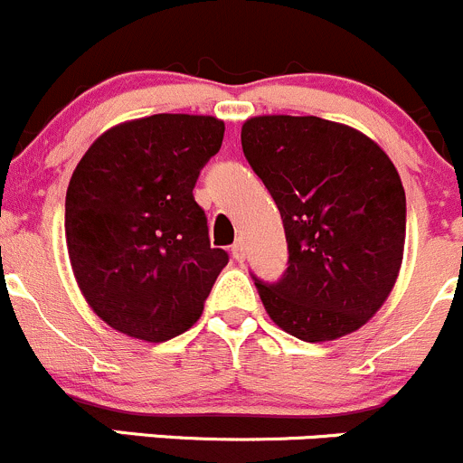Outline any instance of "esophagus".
<instances>
[{
	"mask_svg": "<svg viewBox=\"0 0 463 463\" xmlns=\"http://www.w3.org/2000/svg\"><path fill=\"white\" fill-rule=\"evenodd\" d=\"M232 256H233V259H236V260L245 259V245H242V241L233 242V245H232Z\"/></svg>",
	"mask_w": 463,
	"mask_h": 463,
	"instance_id": "esophagus-1",
	"label": "esophagus"
}]
</instances>
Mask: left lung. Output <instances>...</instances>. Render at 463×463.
I'll use <instances>...</instances> for the list:
<instances>
[{
  "label": "left lung",
  "instance_id": "8db88e82",
  "mask_svg": "<svg viewBox=\"0 0 463 463\" xmlns=\"http://www.w3.org/2000/svg\"><path fill=\"white\" fill-rule=\"evenodd\" d=\"M241 144L290 251L277 286L256 281L269 319L313 345L358 331L402 265L405 189L392 159L364 132L319 117H250Z\"/></svg>",
  "mask_w": 463,
  "mask_h": 463
}]
</instances>
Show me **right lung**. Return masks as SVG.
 Instances as JSON below:
<instances>
[{"label": "right lung", "instance_id": "add662e5", "mask_svg": "<svg viewBox=\"0 0 463 463\" xmlns=\"http://www.w3.org/2000/svg\"><path fill=\"white\" fill-rule=\"evenodd\" d=\"M225 123L153 114L105 130L71 173L65 203L70 263L82 297L132 340L166 342L204 310L227 251L213 250L194 200Z\"/></svg>", "mask_w": 463, "mask_h": 463}]
</instances>
